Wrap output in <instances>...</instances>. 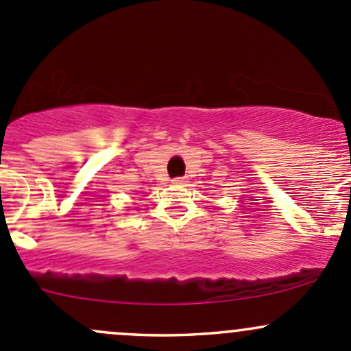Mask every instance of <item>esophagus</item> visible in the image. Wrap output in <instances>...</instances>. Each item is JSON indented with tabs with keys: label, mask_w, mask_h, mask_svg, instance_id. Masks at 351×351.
Returning <instances> with one entry per match:
<instances>
[{
	"label": "esophagus",
	"mask_w": 351,
	"mask_h": 351,
	"mask_svg": "<svg viewBox=\"0 0 351 351\" xmlns=\"http://www.w3.org/2000/svg\"><path fill=\"white\" fill-rule=\"evenodd\" d=\"M173 183H176V184H182V183H183V178H175V180H173Z\"/></svg>",
	"instance_id": "1"
}]
</instances>
